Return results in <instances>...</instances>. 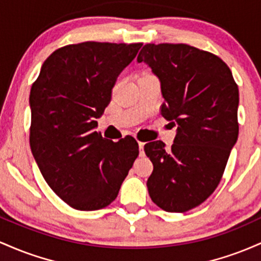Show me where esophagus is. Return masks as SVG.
<instances>
[{
	"mask_svg": "<svg viewBox=\"0 0 261 261\" xmlns=\"http://www.w3.org/2000/svg\"><path fill=\"white\" fill-rule=\"evenodd\" d=\"M138 145H139V154H140V156H143V155H144V145H145V143L138 142Z\"/></svg>",
	"mask_w": 261,
	"mask_h": 261,
	"instance_id": "1",
	"label": "esophagus"
}]
</instances>
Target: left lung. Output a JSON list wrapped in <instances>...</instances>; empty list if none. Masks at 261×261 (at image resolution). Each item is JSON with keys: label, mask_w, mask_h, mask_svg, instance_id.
I'll return each mask as SVG.
<instances>
[{"label": "left lung", "mask_w": 261, "mask_h": 261, "mask_svg": "<svg viewBox=\"0 0 261 261\" xmlns=\"http://www.w3.org/2000/svg\"><path fill=\"white\" fill-rule=\"evenodd\" d=\"M137 61L159 79L162 116L177 124L170 150L162 140L144 145L149 195L166 212H186L215 191L238 139V86L221 58L187 44H145Z\"/></svg>", "instance_id": "obj_1"}]
</instances>
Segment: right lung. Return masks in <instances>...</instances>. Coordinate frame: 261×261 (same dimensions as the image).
<instances>
[{"label": "right lung", "mask_w": 261, "mask_h": 261, "mask_svg": "<svg viewBox=\"0 0 261 261\" xmlns=\"http://www.w3.org/2000/svg\"><path fill=\"white\" fill-rule=\"evenodd\" d=\"M142 45L70 44L49 55L32 85V154L46 184L72 208L96 211L115 201L138 156L133 137L103 138L96 119Z\"/></svg>", "instance_id": "1"}]
</instances>
